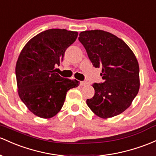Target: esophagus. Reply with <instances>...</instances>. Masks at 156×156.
Masks as SVG:
<instances>
[{"mask_svg":"<svg viewBox=\"0 0 156 156\" xmlns=\"http://www.w3.org/2000/svg\"><path fill=\"white\" fill-rule=\"evenodd\" d=\"M87 81H80V85H81V87L85 86V85H87Z\"/></svg>","mask_w":156,"mask_h":156,"instance_id":"34e87169","label":"esophagus"}]
</instances>
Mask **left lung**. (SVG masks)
<instances>
[{
    "label": "left lung",
    "mask_w": 156,
    "mask_h": 156,
    "mask_svg": "<svg viewBox=\"0 0 156 156\" xmlns=\"http://www.w3.org/2000/svg\"><path fill=\"white\" fill-rule=\"evenodd\" d=\"M79 41L95 67H101L103 83H94L95 95L87 104L103 119L122 113L139 90V66L124 41L103 30L81 32Z\"/></svg>",
    "instance_id": "8db88e82"
}]
</instances>
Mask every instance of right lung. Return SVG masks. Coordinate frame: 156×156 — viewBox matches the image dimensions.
Segmentation results:
<instances>
[{
    "mask_svg": "<svg viewBox=\"0 0 156 156\" xmlns=\"http://www.w3.org/2000/svg\"><path fill=\"white\" fill-rule=\"evenodd\" d=\"M77 37V32L51 29L32 37L22 49L15 67L18 95L35 115H55L68 90L79 85V81L62 78L55 69Z\"/></svg>",
    "mask_w": 156,
    "mask_h": 156,
    "instance_id": "right-lung-1",
    "label": "right lung"
}]
</instances>
